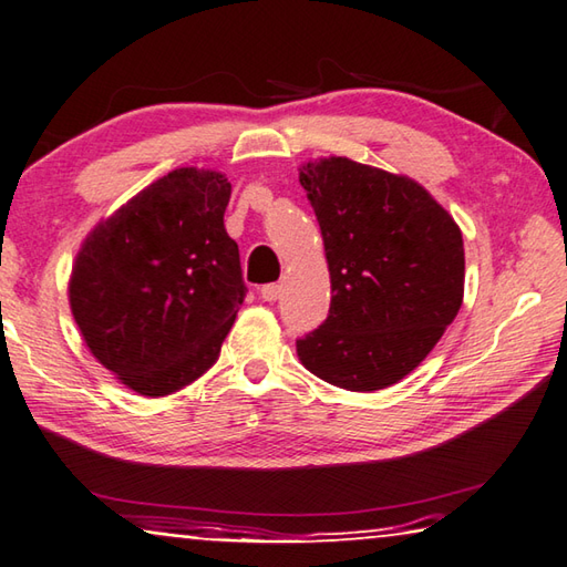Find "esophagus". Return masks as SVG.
<instances>
[{
	"instance_id": "34e87169",
	"label": "esophagus",
	"mask_w": 567,
	"mask_h": 567,
	"mask_svg": "<svg viewBox=\"0 0 567 567\" xmlns=\"http://www.w3.org/2000/svg\"><path fill=\"white\" fill-rule=\"evenodd\" d=\"M260 297H262V302H277V299L282 297V285H277V282L262 285L260 287Z\"/></svg>"
}]
</instances>
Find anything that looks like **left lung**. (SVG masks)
Listing matches in <instances>:
<instances>
[{"instance_id": "8db88e82", "label": "left lung", "mask_w": 567, "mask_h": 567, "mask_svg": "<svg viewBox=\"0 0 567 567\" xmlns=\"http://www.w3.org/2000/svg\"><path fill=\"white\" fill-rule=\"evenodd\" d=\"M324 240L331 305L297 339L307 371L347 391H381L417 369L457 317L464 243L410 176L347 157L299 169Z\"/></svg>"}]
</instances>
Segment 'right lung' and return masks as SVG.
Segmentation results:
<instances>
[{"label": "right lung", "instance_id": "add662e5", "mask_svg": "<svg viewBox=\"0 0 567 567\" xmlns=\"http://www.w3.org/2000/svg\"><path fill=\"white\" fill-rule=\"evenodd\" d=\"M224 174L182 166L87 233L69 302L93 357L140 395L204 375L246 297Z\"/></svg>", "mask_w": 567, "mask_h": 567}]
</instances>
